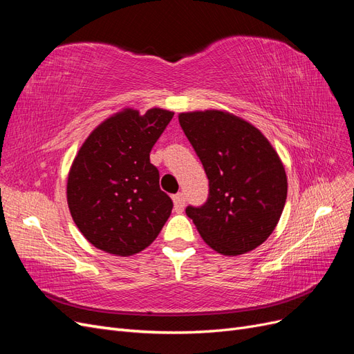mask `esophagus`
<instances>
[{
	"mask_svg": "<svg viewBox=\"0 0 354 354\" xmlns=\"http://www.w3.org/2000/svg\"><path fill=\"white\" fill-rule=\"evenodd\" d=\"M173 202H174V209L177 212H181L185 208V203H186V198L183 194H177L173 196Z\"/></svg>",
	"mask_w": 354,
	"mask_h": 354,
	"instance_id": "1",
	"label": "esophagus"
}]
</instances>
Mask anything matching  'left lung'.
Returning a JSON list of instances; mask_svg holds the SVG:
<instances>
[{"mask_svg": "<svg viewBox=\"0 0 354 354\" xmlns=\"http://www.w3.org/2000/svg\"><path fill=\"white\" fill-rule=\"evenodd\" d=\"M181 130L208 177V198L187 217L212 250L241 255L261 245L285 207V168L269 140L241 118L221 111L178 115Z\"/></svg>", "mask_w": 354, "mask_h": 354, "instance_id": "1", "label": "left lung"}]
</instances>
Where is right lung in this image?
Segmentation results:
<instances>
[{
    "label": "right lung",
    "mask_w": 354,
    "mask_h": 354,
    "mask_svg": "<svg viewBox=\"0 0 354 354\" xmlns=\"http://www.w3.org/2000/svg\"><path fill=\"white\" fill-rule=\"evenodd\" d=\"M174 113L125 109L88 136L68 177L71 216L85 239L115 255L151 245L168 220L173 201L159 187L151 151Z\"/></svg>",
    "instance_id": "add662e5"
}]
</instances>
